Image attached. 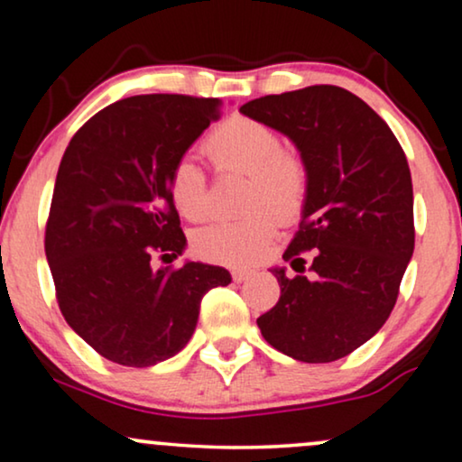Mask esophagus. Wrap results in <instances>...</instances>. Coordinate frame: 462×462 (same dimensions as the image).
<instances>
[{
    "instance_id": "esophagus-1",
    "label": "esophagus",
    "mask_w": 462,
    "mask_h": 462,
    "mask_svg": "<svg viewBox=\"0 0 462 462\" xmlns=\"http://www.w3.org/2000/svg\"><path fill=\"white\" fill-rule=\"evenodd\" d=\"M231 275H233V280H236V282H244L252 275V271L250 269H233Z\"/></svg>"
}]
</instances>
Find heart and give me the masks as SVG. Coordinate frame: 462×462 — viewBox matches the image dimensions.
<instances>
[{
	"label": "heart",
	"instance_id": "1",
	"mask_svg": "<svg viewBox=\"0 0 462 462\" xmlns=\"http://www.w3.org/2000/svg\"><path fill=\"white\" fill-rule=\"evenodd\" d=\"M204 151L218 174H248L244 204L250 212L204 226L193 236V250L206 261L231 267L254 263L275 236L277 217L294 218L305 208L307 163L294 149L283 147L277 130L250 117L218 124L208 134ZM168 193L182 218L199 223L208 217V174L193 157L174 162Z\"/></svg>",
	"mask_w": 462,
	"mask_h": 462
}]
</instances>
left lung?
I'll return each mask as SVG.
<instances>
[{
	"instance_id": "1",
	"label": "left lung",
	"mask_w": 462,
	"mask_h": 462,
	"mask_svg": "<svg viewBox=\"0 0 462 462\" xmlns=\"http://www.w3.org/2000/svg\"><path fill=\"white\" fill-rule=\"evenodd\" d=\"M244 116L280 130L309 170L302 220L273 269L282 294L256 319L264 340L288 357L328 364L349 356L393 311L414 252L412 176L387 122L338 86L269 94ZM302 251L314 256L302 276Z\"/></svg>"
}]
</instances>
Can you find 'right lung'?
<instances>
[{"label":"right lung","mask_w":462,"mask_h":462,"mask_svg":"<svg viewBox=\"0 0 462 462\" xmlns=\"http://www.w3.org/2000/svg\"><path fill=\"white\" fill-rule=\"evenodd\" d=\"M217 119V98L141 94L88 119L62 155L43 239L56 300L113 364L147 368L176 356L204 294L231 283L212 264L155 269L187 244L170 170Z\"/></svg>","instance_id":"1"}]
</instances>
